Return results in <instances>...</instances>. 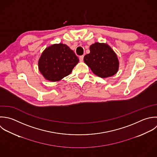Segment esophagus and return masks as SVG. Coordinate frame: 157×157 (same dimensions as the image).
<instances>
[{
    "label": "esophagus",
    "mask_w": 157,
    "mask_h": 157,
    "mask_svg": "<svg viewBox=\"0 0 157 157\" xmlns=\"http://www.w3.org/2000/svg\"><path fill=\"white\" fill-rule=\"evenodd\" d=\"M83 59H84V56H81L79 57V60L81 62H82L83 61Z\"/></svg>",
    "instance_id": "34e87169"
}]
</instances>
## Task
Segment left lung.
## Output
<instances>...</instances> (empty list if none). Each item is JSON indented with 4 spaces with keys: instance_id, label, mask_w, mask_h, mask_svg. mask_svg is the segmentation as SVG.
Here are the masks:
<instances>
[{
    "instance_id": "left-lung-1",
    "label": "left lung",
    "mask_w": 157,
    "mask_h": 157,
    "mask_svg": "<svg viewBox=\"0 0 157 157\" xmlns=\"http://www.w3.org/2000/svg\"><path fill=\"white\" fill-rule=\"evenodd\" d=\"M90 51L84 56V61L95 75L100 78H108L117 73L118 59L108 44L95 43L90 46Z\"/></svg>"
}]
</instances>
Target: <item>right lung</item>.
I'll return each instance as SVG.
<instances>
[{"label": "right lung", "instance_id": "add662e5", "mask_svg": "<svg viewBox=\"0 0 157 157\" xmlns=\"http://www.w3.org/2000/svg\"><path fill=\"white\" fill-rule=\"evenodd\" d=\"M79 61L68 46L56 44L43 52L38 61V68L45 79L55 82L70 75Z\"/></svg>", "mask_w": 157, "mask_h": 157}]
</instances>
